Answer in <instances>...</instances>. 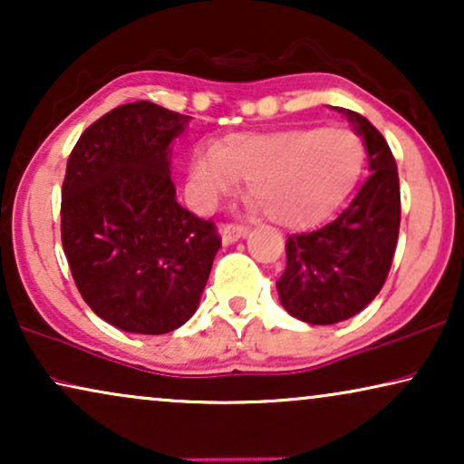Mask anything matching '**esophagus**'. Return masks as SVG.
Instances as JSON below:
<instances>
[{
	"instance_id": "1",
	"label": "esophagus",
	"mask_w": 464,
	"mask_h": 464,
	"mask_svg": "<svg viewBox=\"0 0 464 464\" xmlns=\"http://www.w3.org/2000/svg\"><path fill=\"white\" fill-rule=\"evenodd\" d=\"M249 234V227L246 226H240V224H226L221 226V238H224L226 245L230 243H237L238 238H243Z\"/></svg>"
}]
</instances>
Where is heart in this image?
Segmentation results:
<instances>
[{"label":"heart","mask_w":464,"mask_h":464,"mask_svg":"<svg viewBox=\"0 0 464 464\" xmlns=\"http://www.w3.org/2000/svg\"><path fill=\"white\" fill-rule=\"evenodd\" d=\"M365 143L351 129L300 126L232 135L192 160L200 200L211 205L246 181L249 198L285 227H308L332 218L354 192L365 169Z\"/></svg>","instance_id":"obj_1"}]
</instances>
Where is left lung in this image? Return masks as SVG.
<instances>
[{"mask_svg":"<svg viewBox=\"0 0 464 464\" xmlns=\"http://www.w3.org/2000/svg\"><path fill=\"white\" fill-rule=\"evenodd\" d=\"M363 137L372 175L351 205L314 232L287 238V266L276 281L291 316L334 325L361 313L389 276L401 221L397 162L386 139L357 111L340 110Z\"/></svg>","mask_w":464,"mask_h":464,"instance_id":"obj_1","label":"left lung"}]
</instances>
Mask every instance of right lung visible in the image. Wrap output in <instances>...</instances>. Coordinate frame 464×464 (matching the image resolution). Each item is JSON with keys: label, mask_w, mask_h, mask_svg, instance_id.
<instances>
[{"label": "right lung", "mask_w": 464, "mask_h": 464, "mask_svg": "<svg viewBox=\"0 0 464 464\" xmlns=\"http://www.w3.org/2000/svg\"><path fill=\"white\" fill-rule=\"evenodd\" d=\"M189 116L150 101L120 105L82 132L67 160L61 240L92 313L160 335L196 313L221 238L175 198L170 143Z\"/></svg>", "instance_id": "right-lung-1"}]
</instances>
